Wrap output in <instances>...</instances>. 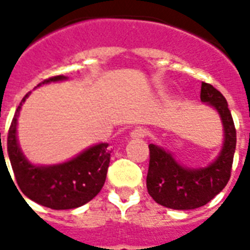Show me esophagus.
<instances>
[{"label":"esophagus","instance_id":"1","mask_svg":"<svg viewBox=\"0 0 250 250\" xmlns=\"http://www.w3.org/2000/svg\"><path fill=\"white\" fill-rule=\"evenodd\" d=\"M146 136V131L144 128H141V127H137L132 131V132L129 133V137L132 139V140H140L143 137Z\"/></svg>","mask_w":250,"mask_h":250}]
</instances>
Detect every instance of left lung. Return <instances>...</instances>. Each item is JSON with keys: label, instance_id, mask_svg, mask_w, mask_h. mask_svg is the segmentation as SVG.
<instances>
[{"label": "left lung", "instance_id": "1", "mask_svg": "<svg viewBox=\"0 0 250 250\" xmlns=\"http://www.w3.org/2000/svg\"><path fill=\"white\" fill-rule=\"evenodd\" d=\"M201 102L213 107L221 118L223 141L221 152L204 167L182 165L170 150L150 144L146 188L153 200L175 210H192L211 201L229 183L236 149V129L229 104L213 85L201 84Z\"/></svg>", "mask_w": 250, "mask_h": 250}]
</instances>
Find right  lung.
<instances>
[{"mask_svg":"<svg viewBox=\"0 0 250 250\" xmlns=\"http://www.w3.org/2000/svg\"><path fill=\"white\" fill-rule=\"evenodd\" d=\"M64 80L67 78L63 75L54 76L44 80L37 86ZM29 94L31 92L25 94L21 105L18 106L7 136V154L19 189L29 200L54 210L75 209L85 205L97 196L105 184L111 154L109 144L98 143L92 145L61 164H32L24 156L18 140V118L21 105ZM2 156L3 150L1 148Z\"/></svg>","mask_w":250,"mask_h":250,"instance_id":"right-lung-1","label":"right lung"}]
</instances>
